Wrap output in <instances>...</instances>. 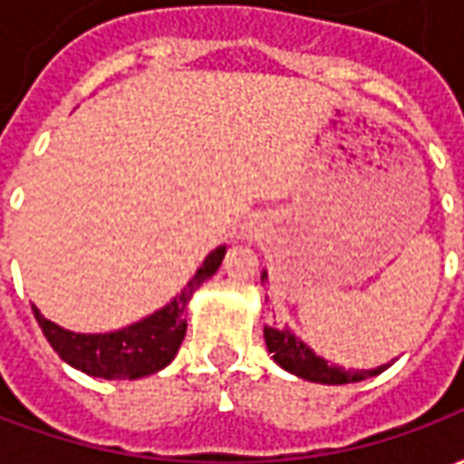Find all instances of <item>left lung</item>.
<instances>
[{
    "instance_id": "8db88e82",
    "label": "left lung",
    "mask_w": 464,
    "mask_h": 464,
    "mask_svg": "<svg viewBox=\"0 0 464 464\" xmlns=\"http://www.w3.org/2000/svg\"><path fill=\"white\" fill-rule=\"evenodd\" d=\"M261 281H268V273H261ZM263 338H266V348L271 353V358L281 365L283 370H288L291 375L308 380V382H321V385H348V382H360V380L380 375L382 370L390 368V362L378 365L372 370H353L333 365L325 358H321L311 345L295 335V333L285 325V328H263Z\"/></svg>"
}]
</instances>
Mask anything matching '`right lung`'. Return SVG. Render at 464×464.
I'll use <instances>...</instances> for the list:
<instances>
[{
  "instance_id": "1",
  "label": "right lung",
  "mask_w": 464,
  "mask_h": 464,
  "mask_svg": "<svg viewBox=\"0 0 464 464\" xmlns=\"http://www.w3.org/2000/svg\"><path fill=\"white\" fill-rule=\"evenodd\" d=\"M226 246H218L203 258L201 268L183 285L176 298L163 308L153 311L141 321L111 333H74L44 318L36 305H32L39 328L59 358L72 368L82 370L92 378L104 380H139L163 370L181 348L186 335V305L193 293L218 271Z\"/></svg>"
}]
</instances>
